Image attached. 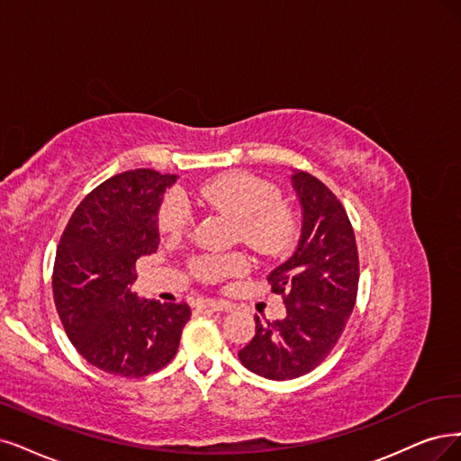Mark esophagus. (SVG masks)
I'll list each match as a JSON object with an SVG mask.
<instances>
[{
    "label": "esophagus",
    "instance_id": "1",
    "mask_svg": "<svg viewBox=\"0 0 461 461\" xmlns=\"http://www.w3.org/2000/svg\"><path fill=\"white\" fill-rule=\"evenodd\" d=\"M197 310H209V312H228L230 305L226 302L220 300H211V298H201L197 300Z\"/></svg>",
    "mask_w": 461,
    "mask_h": 461
}]
</instances>
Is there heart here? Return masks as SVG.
Returning <instances> with one entry per match:
<instances>
[{"label": "heart", "instance_id": "b5f03b06", "mask_svg": "<svg viewBox=\"0 0 461 461\" xmlns=\"http://www.w3.org/2000/svg\"><path fill=\"white\" fill-rule=\"evenodd\" d=\"M194 195L199 203L237 220L243 241L262 254H281L296 240V214L281 203L279 187L269 180L249 173H231L201 184ZM192 220V204L184 192H167L158 211L161 235L180 237ZM245 269L247 260L241 254H207L194 260L195 276L204 281H220Z\"/></svg>", "mask_w": 461, "mask_h": 461}]
</instances>
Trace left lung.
<instances>
[{
    "label": "left lung",
    "instance_id": "obj_1",
    "mask_svg": "<svg viewBox=\"0 0 461 461\" xmlns=\"http://www.w3.org/2000/svg\"><path fill=\"white\" fill-rule=\"evenodd\" d=\"M302 204L294 254L271 271V291L283 296L285 319L262 325L240 351V361L267 380H293L327 359L353 312L359 252L346 209L319 178L291 176Z\"/></svg>",
    "mask_w": 461,
    "mask_h": 461
}]
</instances>
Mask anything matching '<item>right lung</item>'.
Segmentation results:
<instances>
[{"label": "right lung", "mask_w": 461, "mask_h": 461, "mask_svg": "<svg viewBox=\"0 0 461 461\" xmlns=\"http://www.w3.org/2000/svg\"><path fill=\"white\" fill-rule=\"evenodd\" d=\"M176 175L134 168L96 185L60 237L53 294L62 327L93 366L142 378L176 355L192 310L187 303L140 300L134 264L158 250V211Z\"/></svg>", "instance_id": "obj_1"}]
</instances>
